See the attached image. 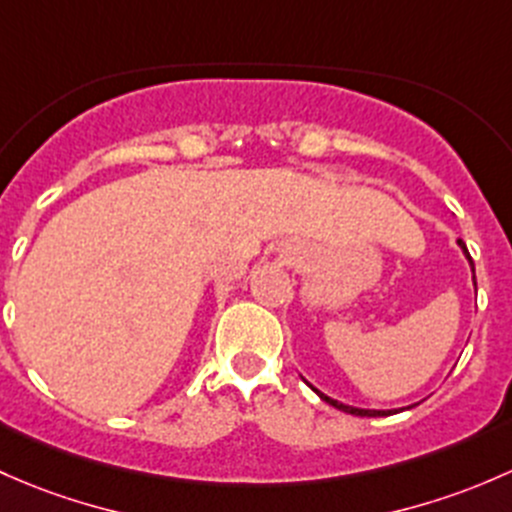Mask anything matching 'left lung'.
Instances as JSON below:
<instances>
[{
  "label": "left lung",
  "instance_id": "1",
  "mask_svg": "<svg viewBox=\"0 0 512 512\" xmlns=\"http://www.w3.org/2000/svg\"><path fill=\"white\" fill-rule=\"evenodd\" d=\"M458 246H461L463 249V254H466V258H468V263H471V271H473V283H476V268H473V261H471V254H468V249H466V244H463L461 239L456 241ZM313 392L318 394L320 399H323V402H328L330 407H335V409H340V412H347V414H355V416H389V414H394L397 412V409H387V412H382V409H360V407H347V404H342V402H337V399H330L328 394H323V392H318V389L313 387Z\"/></svg>",
  "mask_w": 512,
  "mask_h": 512
}]
</instances>
